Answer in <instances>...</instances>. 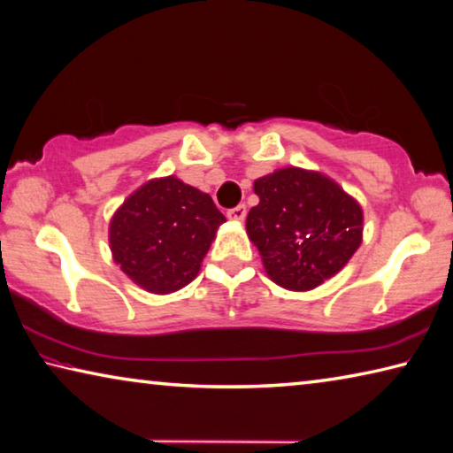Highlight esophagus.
Returning a JSON list of instances; mask_svg holds the SVG:
<instances>
[{"instance_id": "1", "label": "esophagus", "mask_w": 453, "mask_h": 453, "mask_svg": "<svg viewBox=\"0 0 453 453\" xmlns=\"http://www.w3.org/2000/svg\"><path fill=\"white\" fill-rule=\"evenodd\" d=\"M226 217L231 220H244V217H247V206L239 204V206H234V209H228Z\"/></svg>"}]
</instances>
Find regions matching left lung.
Masks as SVG:
<instances>
[{
  "mask_svg": "<svg viewBox=\"0 0 453 453\" xmlns=\"http://www.w3.org/2000/svg\"><path fill=\"white\" fill-rule=\"evenodd\" d=\"M258 204L247 233L266 275L288 291H311L343 269L363 239V211L315 170L279 168L255 180Z\"/></svg>",
  "mask_w": 453,
  "mask_h": 453,
  "instance_id": "8db88e82",
  "label": "left lung"
}]
</instances>
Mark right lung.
<instances>
[{
	"mask_svg": "<svg viewBox=\"0 0 453 453\" xmlns=\"http://www.w3.org/2000/svg\"><path fill=\"white\" fill-rule=\"evenodd\" d=\"M212 198L180 178H154L124 200L110 220V249L120 269L146 291L187 287L225 222Z\"/></svg>",
	"mask_w": 453,
	"mask_h": 453,
	"instance_id": "1",
	"label": "right lung"
}]
</instances>
